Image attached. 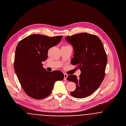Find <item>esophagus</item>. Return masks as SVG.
I'll use <instances>...</instances> for the list:
<instances>
[{"label":"esophagus","instance_id":"34e87169","mask_svg":"<svg viewBox=\"0 0 126 126\" xmlns=\"http://www.w3.org/2000/svg\"><path fill=\"white\" fill-rule=\"evenodd\" d=\"M64 80L66 81V78H67L68 75L66 74H64Z\"/></svg>","mask_w":126,"mask_h":126}]
</instances>
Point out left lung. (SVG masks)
Wrapping results in <instances>:
<instances>
[{
  "label": "left lung",
  "mask_w": 126,
  "mask_h": 126,
  "mask_svg": "<svg viewBox=\"0 0 126 126\" xmlns=\"http://www.w3.org/2000/svg\"><path fill=\"white\" fill-rule=\"evenodd\" d=\"M74 50L71 64L81 70L79 78L69 75L67 80L76 84V89L70 92L73 97L83 98L96 91L105 75L107 57L102 41L98 37L88 33H80L67 36Z\"/></svg>",
  "instance_id": "8db88e82"
}]
</instances>
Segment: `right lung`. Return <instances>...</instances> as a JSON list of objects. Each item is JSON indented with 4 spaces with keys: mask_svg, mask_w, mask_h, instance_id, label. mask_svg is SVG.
Returning a JSON list of instances; mask_svg holds the SVG:
<instances>
[{
    "mask_svg": "<svg viewBox=\"0 0 126 126\" xmlns=\"http://www.w3.org/2000/svg\"><path fill=\"white\" fill-rule=\"evenodd\" d=\"M62 37L35 34L18 43L14 69L21 86L31 98L40 100L47 97L51 94L55 82L64 79L62 72L47 71L42 63L47 59L48 49L60 42Z\"/></svg>",
    "mask_w": 126,
    "mask_h": 126,
    "instance_id": "add662e5",
    "label": "right lung"
}]
</instances>
